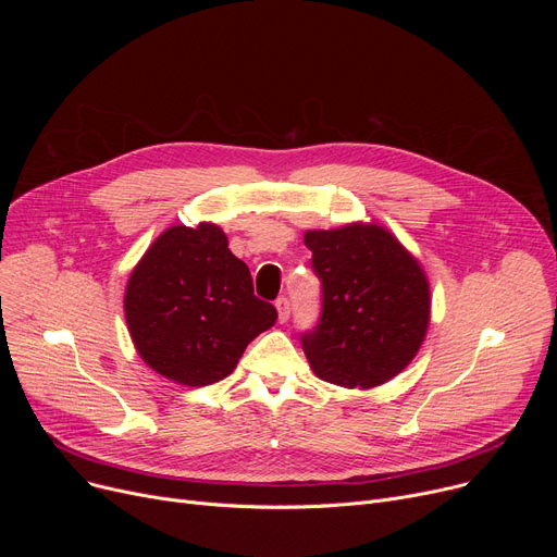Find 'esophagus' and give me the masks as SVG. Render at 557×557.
<instances>
[{"instance_id":"34e87169","label":"esophagus","mask_w":557,"mask_h":557,"mask_svg":"<svg viewBox=\"0 0 557 557\" xmlns=\"http://www.w3.org/2000/svg\"><path fill=\"white\" fill-rule=\"evenodd\" d=\"M275 307H277V318H280V323H286L288 320V315H290V302H288V298H277V302H275Z\"/></svg>"}]
</instances>
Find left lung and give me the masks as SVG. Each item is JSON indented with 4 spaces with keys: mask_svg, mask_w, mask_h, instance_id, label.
Here are the masks:
<instances>
[{
    "mask_svg": "<svg viewBox=\"0 0 557 557\" xmlns=\"http://www.w3.org/2000/svg\"><path fill=\"white\" fill-rule=\"evenodd\" d=\"M323 282L318 325L302 334L311 370L343 388H374L413 361L431 318L429 280L395 234L376 223L307 230Z\"/></svg>",
    "mask_w": 557,
    "mask_h": 557,
    "instance_id": "left-lung-1",
    "label": "left lung"
}]
</instances>
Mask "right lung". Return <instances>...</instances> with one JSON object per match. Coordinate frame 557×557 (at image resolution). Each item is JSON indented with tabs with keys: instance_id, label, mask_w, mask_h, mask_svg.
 <instances>
[{
	"instance_id": "1",
	"label": "right lung",
	"mask_w": 557,
	"mask_h": 557,
	"mask_svg": "<svg viewBox=\"0 0 557 557\" xmlns=\"http://www.w3.org/2000/svg\"><path fill=\"white\" fill-rule=\"evenodd\" d=\"M124 311L144 363L183 386L221 382L277 320L214 223L164 230L128 277Z\"/></svg>"
}]
</instances>
